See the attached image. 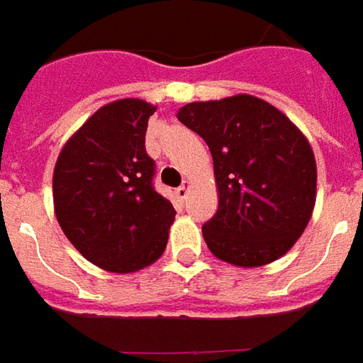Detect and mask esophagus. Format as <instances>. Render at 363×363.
Returning a JSON list of instances; mask_svg holds the SVG:
<instances>
[{
  "instance_id": "1",
  "label": "esophagus",
  "mask_w": 363,
  "mask_h": 363,
  "mask_svg": "<svg viewBox=\"0 0 363 363\" xmlns=\"http://www.w3.org/2000/svg\"><path fill=\"white\" fill-rule=\"evenodd\" d=\"M189 189H191V184H189V182H184V184H182V186L177 187L176 196L179 197V199H186L187 194H189Z\"/></svg>"
}]
</instances>
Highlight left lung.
Segmentation results:
<instances>
[{"instance_id": "8db88e82", "label": "left lung", "mask_w": 363, "mask_h": 363, "mask_svg": "<svg viewBox=\"0 0 363 363\" xmlns=\"http://www.w3.org/2000/svg\"><path fill=\"white\" fill-rule=\"evenodd\" d=\"M177 120L206 140L213 157L219 206L201 227L209 251L245 269L289 253L316 203V160L306 136L251 94L189 102Z\"/></svg>"}]
</instances>
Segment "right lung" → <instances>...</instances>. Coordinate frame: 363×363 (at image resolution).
<instances>
[{
	"mask_svg": "<svg viewBox=\"0 0 363 363\" xmlns=\"http://www.w3.org/2000/svg\"><path fill=\"white\" fill-rule=\"evenodd\" d=\"M156 106L120 99L99 108L67 140L52 172L62 233L92 264L136 272L166 251L176 209L152 186L146 128Z\"/></svg>",
	"mask_w": 363,
	"mask_h": 363,
	"instance_id": "add662e5",
	"label": "right lung"
}]
</instances>
